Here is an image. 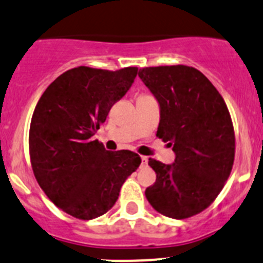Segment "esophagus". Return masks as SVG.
Masks as SVG:
<instances>
[{
  "label": "esophagus",
  "instance_id": "obj_1",
  "mask_svg": "<svg viewBox=\"0 0 263 263\" xmlns=\"http://www.w3.org/2000/svg\"><path fill=\"white\" fill-rule=\"evenodd\" d=\"M141 160H142V165H146L148 161L147 156H141Z\"/></svg>",
  "mask_w": 263,
  "mask_h": 263
}]
</instances>
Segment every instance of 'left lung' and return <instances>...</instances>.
<instances>
[{
  "label": "left lung",
  "instance_id": "1",
  "mask_svg": "<svg viewBox=\"0 0 263 263\" xmlns=\"http://www.w3.org/2000/svg\"><path fill=\"white\" fill-rule=\"evenodd\" d=\"M138 77L160 108L156 137L176 155L172 164L148 159L156 181L144 194L158 213L190 218L213 203L230 177L235 159L230 112L213 83L194 67H143Z\"/></svg>",
  "mask_w": 263,
  "mask_h": 263
}]
</instances>
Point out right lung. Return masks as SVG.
Wrapping results in <instances>:
<instances>
[{
	"mask_svg": "<svg viewBox=\"0 0 263 263\" xmlns=\"http://www.w3.org/2000/svg\"><path fill=\"white\" fill-rule=\"evenodd\" d=\"M137 73L138 67H74L57 77L36 104L28 138L33 175L48 198L74 218L91 220L107 213L141 164L138 154L108 151L92 138Z\"/></svg>",
	"mask_w": 263,
	"mask_h": 263,
	"instance_id": "1",
	"label": "right lung"
}]
</instances>
